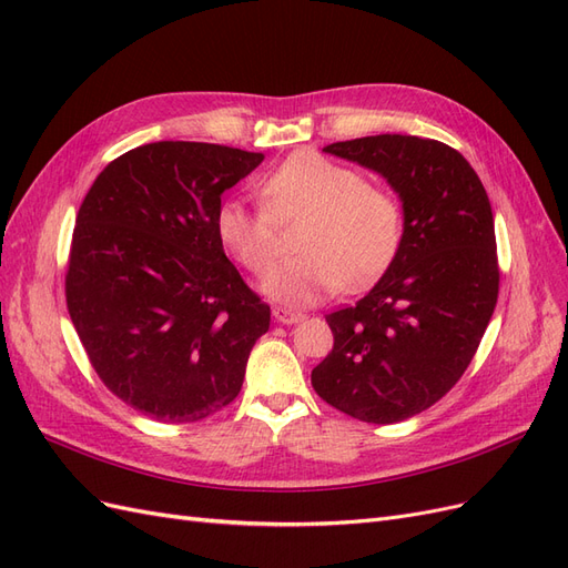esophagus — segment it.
<instances>
[{
    "label": "esophagus",
    "instance_id": "obj_1",
    "mask_svg": "<svg viewBox=\"0 0 568 568\" xmlns=\"http://www.w3.org/2000/svg\"><path fill=\"white\" fill-rule=\"evenodd\" d=\"M272 317L280 324H296L303 320V313H294L288 311V307H272Z\"/></svg>",
    "mask_w": 568,
    "mask_h": 568
}]
</instances>
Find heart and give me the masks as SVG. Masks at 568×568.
Segmentation results:
<instances>
[{
    "label": "heart",
    "mask_w": 568,
    "mask_h": 568,
    "mask_svg": "<svg viewBox=\"0 0 568 568\" xmlns=\"http://www.w3.org/2000/svg\"><path fill=\"white\" fill-rule=\"evenodd\" d=\"M263 209L227 199L215 211V232L239 263L265 274L277 257L280 227L303 220L301 253L274 270L265 291L277 301L307 305L336 288H363L390 265L403 239V205L369 184L359 170L317 151H296L257 184Z\"/></svg>",
    "instance_id": "1"
}]
</instances>
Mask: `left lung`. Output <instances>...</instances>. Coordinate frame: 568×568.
Listing matches in <instances>:
<instances>
[{
    "instance_id": "1",
    "label": "left lung",
    "mask_w": 568,
    "mask_h": 568,
    "mask_svg": "<svg viewBox=\"0 0 568 568\" xmlns=\"http://www.w3.org/2000/svg\"><path fill=\"white\" fill-rule=\"evenodd\" d=\"M386 178L403 201V239L365 298L326 315L334 348L313 369L324 403L369 424L428 409L469 367L500 288L493 211L453 146L376 134L324 146Z\"/></svg>"
}]
</instances>
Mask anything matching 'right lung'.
<instances>
[{
  "instance_id": "right-lung-1",
  "label": "right lung",
  "mask_w": 568,
  "mask_h": 568,
  "mask_svg": "<svg viewBox=\"0 0 568 568\" xmlns=\"http://www.w3.org/2000/svg\"><path fill=\"white\" fill-rule=\"evenodd\" d=\"M263 153L153 142L101 170L84 196L65 303L94 372L130 407L189 424L230 405L244 384L270 305L227 261L220 196Z\"/></svg>"
}]
</instances>
